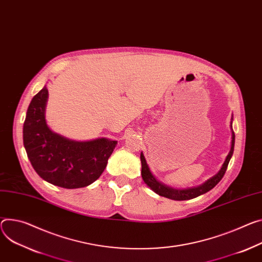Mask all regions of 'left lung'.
Instances as JSON below:
<instances>
[{"label":"left lung","instance_id":"left-lung-1","mask_svg":"<svg viewBox=\"0 0 262 262\" xmlns=\"http://www.w3.org/2000/svg\"><path fill=\"white\" fill-rule=\"evenodd\" d=\"M232 121H233V115L231 118V132H232V141H231V148L230 151L222 166V168L220 169V171L212 178H210L209 180H207L205 183H203L200 186L196 187H191V188H186V189H176L172 187H169L167 185H165L164 183L160 182L150 171L149 169V166L146 162V159L143 155V152L141 151L140 155V159H141V164H142V169H141V174H142V179H143L144 183L152 190L154 192H156L157 194L164 196V198H167L173 201H186V200H191L194 198H198L208 191L212 188L215 187L220 181L223 179L227 167H228V164L232 158L233 151H234V143H235V135L232 128Z\"/></svg>","mask_w":262,"mask_h":262}]
</instances>
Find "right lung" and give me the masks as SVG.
<instances>
[{"instance_id":"right-lung-1","label":"right lung","mask_w":262,"mask_h":262,"mask_svg":"<svg viewBox=\"0 0 262 262\" xmlns=\"http://www.w3.org/2000/svg\"><path fill=\"white\" fill-rule=\"evenodd\" d=\"M48 96L45 85L27 110L23 141L28 159L36 173L52 185L67 189L89 186L103 172L117 141H75L54 133L46 121Z\"/></svg>"}]
</instances>
